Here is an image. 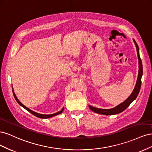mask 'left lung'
I'll return each mask as SVG.
<instances>
[{"instance_id": "obj_1", "label": "left lung", "mask_w": 152, "mask_h": 152, "mask_svg": "<svg viewBox=\"0 0 152 152\" xmlns=\"http://www.w3.org/2000/svg\"><path fill=\"white\" fill-rule=\"evenodd\" d=\"M133 41H134V42L136 45V50H137V58H138V61H139V72H138V76H137L136 84L134 90H133V91H132V93L129 96V97H128V98L124 101L123 103L117 105V107H115V108H113L111 109L98 108H95V107H92V106H91V105H89V108L93 112L99 113V114L105 115H110L117 114V113H119L123 112L124 110H125L129 107V106L130 105V104L133 102V101L135 100L136 98H137V95H138V94L140 93L141 85V77L142 75V65L141 59L140 56L138 45H137L134 39H133Z\"/></svg>"}]
</instances>
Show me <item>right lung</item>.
I'll use <instances>...</instances> for the list:
<instances>
[{
	"label": "right lung",
	"mask_w": 152,
	"mask_h": 152,
	"mask_svg": "<svg viewBox=\"0 0 152 152\" xmlns=\"http://www.w3.org/2000/svg\"><path fill=\"white\" fill-rule=\"evenodd\" d=\"M12 93H13V95H14V97H15V99L16 100V102H18V103L20 105H21L22 107H23L25 109H26L27 111H28L29 112H30L31 114H33L34 115H35V116H36V117H39V118H50V117H54V116H56V115H59V114H60V113H61L62 112H63V108L61 109V111H59V112H58L57 113H53V114H50V115H43V114H40V113H37V112H34V111H32V110H31L30 109H29L28 108H27L26 107H25V106L24 105V104H23L19 100H18V99L17 98V97L16 96V94H15V93H14V91H13V90H12Z\"/></svg>",
	"instance_id": "right-lung-1"
}]
</instances>
